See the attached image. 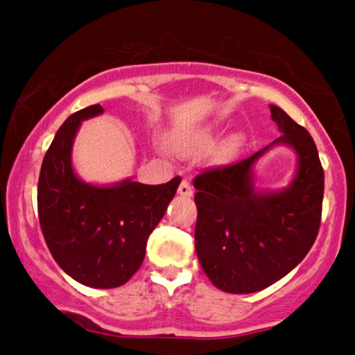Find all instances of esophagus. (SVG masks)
<instances>
[{"label":"esophagus","mask_w":355,"mask_h":355,"mask_svg":"<svg viewBox=\"0 0 355 355\" xmlns=\"http://www.w3.org/2000/svg\"><path fill=\"white\" fill-rule=\"evenodd\" d=\"M178 193H180L182 197H193V187L190 185V182L183 180L180 183V187H178Z\"/></svg>","instance_id":"obj_1"}]
</instances>
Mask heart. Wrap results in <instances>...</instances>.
I'll return each mask as SVG.
<instances>
[{"label": "heart", "mask_w": 355, "mask_h": 355, "mask_svg": "<svg viewBox=\"0 0 355 355\" xmlns=\"http://www.w3.org/2000/svg\"><path fill=\"white\" fill-rule=\"evenodd\" d=\"M211 138H198V140H183L178 144V150L185 155H191V153H197L200 152L203 148H209L211 145ZM229 150H232V145L229 146Z\"/></svg>", "instance_id": "heart-1"}]
</instances>
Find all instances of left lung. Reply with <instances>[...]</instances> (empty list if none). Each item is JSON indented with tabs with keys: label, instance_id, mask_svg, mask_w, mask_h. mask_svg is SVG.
I'll use <instances>...</instances> for the list:
<instances>
[{
	"label": "left lung",
	"instance_id": "obj_1",
	"mask_svg": "<svg viewBox=\"0 0 355 355\" xmlns=\"http://www.w3.org/2000/svg\"><path fill=\"white\" fill-rule=\"evenodd\" d=\"M270 116L282 133L277 140L193 180L195 250L211 284L229 294H252L275 284L302 262L319 234L324 170L317 146L282 108L270 105ZM277 144L296 152V175L282 191L260 192L253 185V166Z\"/></svg>",
	"mask_w": 355,
	"mask_h": 355
}]
</instances>
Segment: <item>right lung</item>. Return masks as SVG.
Masks as SVG:
<instances>
[{
    "label": "right lung",
    "mask_w": 355,
    "mask_h": 355,
    "mask_svg": "<svg viewBox=\"0 0 355 355\" xmlns=\"http://www.w3.org/2000/svg\"><path fill=\"white\" fill-rule=\"evenodd\" d=\"M103 107L80 110L64 120L43 158L38 215L53 259L76 282L115 288L128 282L145 259L146 240L165 215L182 178L144 185L132 178L93 185L75 173L71 150L83 120Z\"/></svg>",
    "instance_id": "obj_1"
}]
</instances>
